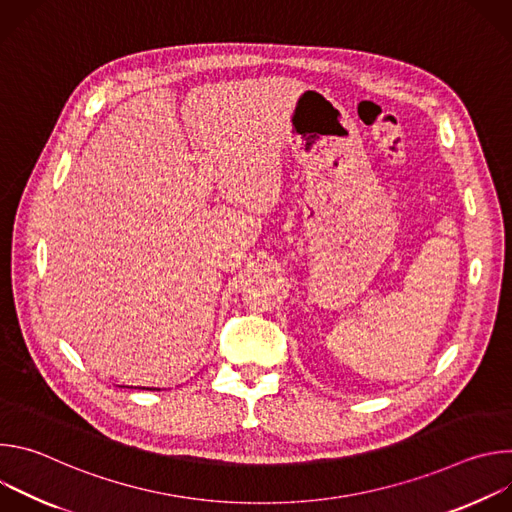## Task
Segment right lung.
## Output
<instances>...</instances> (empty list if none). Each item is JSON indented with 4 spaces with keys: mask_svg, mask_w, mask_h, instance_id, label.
<instances>
[{
    "mask_svg": "<svg viewBox=\"0 0 512 512\" xmlns=\"http://www.w3.org/2000/svg\"><path fill=\"white\" fill-rule=\"evenodd\" d=\"M141 389H148V391H160V389H150V387H141Z\"/></svg>",
    "mask_w": 512,
    "mask_h": 512,
    "instance_id": "right-lung-1",
    "label": "right lung"
}]
</instances>
